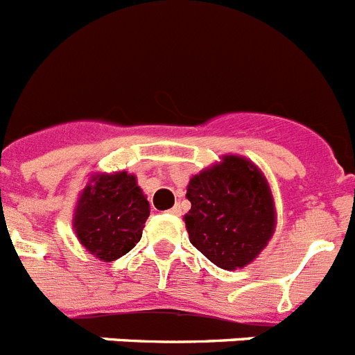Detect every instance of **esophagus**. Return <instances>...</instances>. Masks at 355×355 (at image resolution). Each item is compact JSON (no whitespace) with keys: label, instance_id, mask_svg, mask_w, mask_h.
Returning <instances> with one entry per match:
<instances>
[{"label":"esophagus","instance_id":"obj_1","mask_svg":"<svg viewBox=\"0 0 355 355\" xmlns=\"http://www.w3.org/2000/svg\"><path fill=\"white\" fill-rule=\"evenodd\" d=\"M168 214H172V215H180V214H181L180 207H174V208H171V210H168Z\"/></svg>","mask_w":355,"mask_h":355}]
</instances>
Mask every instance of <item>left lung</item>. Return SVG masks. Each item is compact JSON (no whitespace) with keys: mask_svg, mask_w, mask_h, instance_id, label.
<instances>
[{"mask_svg":"<svg viewBox=\"0 0 355 355\" xmlns=\"http://www.w3.org/2000/svg\"><path fill=\"white\" fill-rule=\"evenodd\" d=\"M192 202L183 220L189 239L210 262L226 271L246 268L264 251L277 228L269 181L255 163L239 154L192 175Z\"/></svg>","mask_w":355,"mask_h":355,"instance_id":"8db88e82","label":"left lung"}]
</instances>
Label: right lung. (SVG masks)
<instances>
[{
    "label": "right lung",
    "instance_id": "1",
    "mask_svg": "<svg viewBox=\"0 0 355 355\" xmlns=\"http://www.w3.org/2000/svg\"><path fill=\"white\" fill-rule=\"evenodd\" d=\"M150 214L147 196L127 171L93 172L73 210L78 242L102 262H113L140 242Z\"/></svg>",
    "mask_w": 355,
    "mask_h": 355
}]
</instances>
